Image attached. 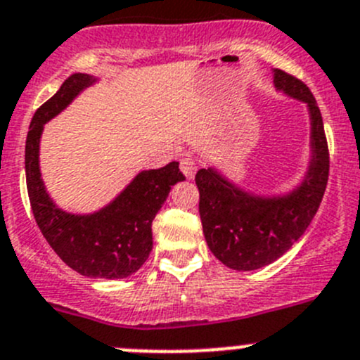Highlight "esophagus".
<instances>
[{"mask_svg": "<svg viewBox=\"0 0 360 360\" xmlns=\"http://www.w3.org/2000/svg\"><path fill=\"white\" fill-rule=\"evenodd\" d=\"M179 167H181V172L186 176V179H191V177L195 176L197 165H195V161L191 160V158H183L179 163Z\"/></svg>", "mask_w": 360, "mask_h": 360, "instance_id": "34e87169", "label": "esophagus"}]
</instances>
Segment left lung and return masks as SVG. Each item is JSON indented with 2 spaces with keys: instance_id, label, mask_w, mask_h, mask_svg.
I'll return each mask as SVG.
<instances>
[{
  "instance_id": "left-lung-1",
  "label": "left lung",
  "mask_w": 360,
  "mask_h": 360,
  "mask_svg": "<svg viewBox=\"0 0 360 360\" xmlns=\"http://www.w3.org/2000/svg\"><path fill=\"white\" fill-rule=\"evenodd\" d=\"M275 86L307 104L311 150L307 176L282 197H257L231 184L213 169H200L199 213L207 247L233 270L248 271L274 263L305 233L323 199L328 181L327 136L320 108L309 86L284 70H275Z\"/></svg>"
}]
</instances>
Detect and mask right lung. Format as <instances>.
Listing matches in <instances>:
<instances>
[{
    "instance_id": "right-lung-1",
    "label": "right lung",
    "mask_w": 360,
    "mask_h": 360,
    "mask_svg": "<svg viewBox=\"0 0 360 360\" xmlns=\"http://www.w3.org/2000/svg\"><path fill=\"white\" fill-rule=\"evenodd\" d=\"M94 82L96 78L89 74H72L35 112L26 136V186L40 233L67 266L85 277L124 278L149 257L154 217L170 188L184 181V176L177 161L156 170H143L112 204L94 214H70L53 204L40 179V134L44 124Z\"/></svg>"
}]
</instances>
